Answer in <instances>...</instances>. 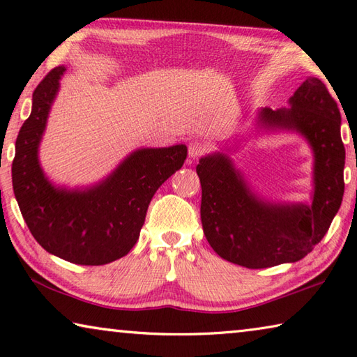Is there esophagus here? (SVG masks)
Listing matches in <instances>:
<instances>
[{
  "instance_id": "esophagus-1",
  "label": "esophagus",
  "mask_w": 357,
  "mask_h": 357,
  "mask_svg": "<svg viewBox=\"0 0 357 357\" xmlns=\"http://www.w3.org/2000/svg\"><path fill=\"white\" fill-rule=\"evenodd\" d=\"M206 150H207V146L202 141L193 139L188 142V156H190L192 159L199 158L201 155L206 153Z\"/></svg>"
}]
</instances>
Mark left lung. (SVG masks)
Segmentation results:
<instances>
[{"mask_svg":"<svg viewBox=\"0 0 357 357\" xmlns=\"http://www.w3.org/2000/svg\"><path fill=\"white\" fill-rule=\"evenodd\" d=\"M288 104L261 109L256 128L305 138L314 159L312 202L262 198L225 151L202 156L196 165L204 234L222 259L247 268L301 261L322 241L342 202L345 147L336 101L321 79L310 77Z\"/></svg>","mask_w":357,"mask_h":357,"instance_id":"obj_1","label":"left lung"}]
</instances>
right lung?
<instances>
[{
	"label": "right lung",
	"mask_w": 357,
	"mask_h": 357,
	"mask_svg": "<svg viewBox=\"0 0 357 357\" xmlns=\"http://www.w3.org/2000/svg\"><path fill=\"white\" fill-rule=\"evenodd\" d=\"M64 72V66L55 67L35 89L32 112L15 144L13 193L30 233L45 252L73 264L104 265L133 248L151 198L183 167L187 147L138 149L100 183L55 185L38 153Z\"/></svg>",
	"instance_id": "add662e5"
}]
</instances>
